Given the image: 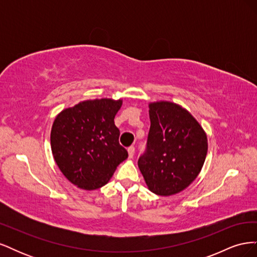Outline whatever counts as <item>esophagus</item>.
Instances as JSON below:
<instances>
[{
  "label": "esophagus",
  "mask_w": 257,
  "mask_h": 257,
  "mask_svg": "<svg viewBox=\"0 0 257 257\" xmlns=\"http://www.w3.org/2000/svg\"><path fill=\"white\" fill-rule=\"evenodd\" d=\"M127 152H128V158L130 159H132L134 157V153H135V148L133 147V146H131V147H128V149H127Z\"/></svg>",
  "instance_id": "obj_1"
}]
</instances>
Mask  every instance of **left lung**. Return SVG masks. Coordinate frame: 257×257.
I'll return each instance as SVG.
<instances>
[{
    "mask_svg": "<svg viewBox=\"0 0 257 257\" xmlns=\"http://www.w3.org/2000/svg\"><path fill=\"white\" fill-rule=\"evenodd\" d=\"M150 130L138 167L149 190L174 195L195 180L206 160L203 127L184 108L170 102L149 105Z\"/></svg>",
    "mask_w": 257,
    "mask_h": 257,
    "instance_id": "1",
    "label": "left lung"
}]
</instances>
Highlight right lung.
Segmentation results:
<instances>
[{
	"label": "right lung",
	"mask_w": 257,
	"mask_h": 257,
	"mask_svg": "<svg viewBox=\"0 0 257 257\" xmlns=\"http://www.w3.org/2000/svg\"><path fill=\"white\" fill-rule=\"evenodd\" d=\"M122 100H84L60 112L50 142L54 161L69 181L83 190L105 185L128 153L119 144L114 115Z\"/></svg>",
	"instance_id": "obj_1"
}]
</instances>
